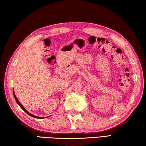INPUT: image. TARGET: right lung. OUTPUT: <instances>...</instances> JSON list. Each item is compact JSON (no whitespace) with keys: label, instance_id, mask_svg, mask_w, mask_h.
<instances>
[{"label":"right lung","instance_id":"obj_1","mask_svg":"<svg viewBox=\"0 0 146 146\" xmlns=\"http://www.w3.org/2000/svg\"><path fill=\"white\" fill-rule=\"evenodd\" d=\"M13 95H14V98H15V101H16V102H17V104L19 105V106L21 107V108L24 111H25L26 113L28 114V115H30V116H32V117H33V118H39V119H40V118H41V117H38V116H34V115H33V114H31V113H30L29 112L26 111V110L25 109V107H24L22 106V105H21V103L19 102V100H18V99L17 98V97H16V96H15V93H14V90H13Z\"/></svg>","mask_w":146,"mask_h":146}]
</instances>
